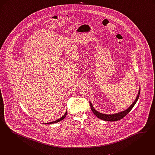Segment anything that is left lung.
Instances as JSON below:
<instances>
[{
	"mask_svg": "<svg viewBox=\"0 0 155 155\" xmlns=\"http://www.w3.org/2000/svg\"><path fill=\"white\" fill-rule=\"evenodd\" d=\"M140 89L139 90V92L138 93V95L137 96L136 99L134 100V101L133 103V104L130 105V107L127 108L126 110H124V111L120 112H118L117 114H111V115H108V114H102L100 113L99 112L96 111L94 108L93 107V105L92 104V103L90 102V106L91 108V110L93 112V114L101 120H105V121H110V122H114V121H117L121 119L124 117L131 110V109L133 108V107L136 104V103L137 101V100L138 99V97L140 96Z\"/></svg>",
	"mask_w": 155,
	"mask_h": 155,
	"instance_id": "8db88e82",
	"label": "left lung"
}]
</instances>
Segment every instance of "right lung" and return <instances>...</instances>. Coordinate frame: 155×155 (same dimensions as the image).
<instances>
[{"instance_id":"1","label":"right lung","mask_w":155,"mask_h":155,"mask_svg":"<svg viewBox=\"0 0 155 155\" xmlns=\"http://www.w3.org/2000/svg\"><path fill=\"white\" fill-rule=\"evenodd\" d=\"M67 114H68V111H66V112H65V114H64V115H63V116H62L61 118H59V119H57V120H56L55 121H53V122H49V123H47V124H55V123H57V122H60V121H61L64 118H65L66 117V115H67Z\"/></svg>"}]
</instances>
